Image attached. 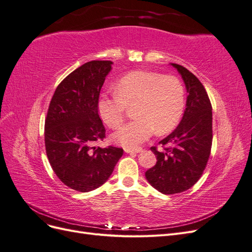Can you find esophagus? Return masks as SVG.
Returning a JSON list of instances; mask_svg holds the SVG:
<instances>
[{
	"instance_id": "34e87169",
	"label": "esophagus",
	"mask_w": 252,
	"mask_h": 252,
	"mask_svg": "<svg viewBox=\"0 0 252 252\" xmlns=\"http://www.w3.org/2000/svg\"><path fill=\"white\" fill-rule=\"evenodd\" d=\"M125 152L127 154H139V152H142V148H124Z\"/></svg>"
}]
</instances>
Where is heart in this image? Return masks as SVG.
I'll return each instance as SVG.
<instances>
[{"label": "heart", "instance_id": "1", "mask_svg": "<svg viewBox=\"0 0 252 252\" xmlns=\"http://www.w3.org/2000/svg\"><path fill=\"white\" fill-rule=\"evenodd\" d=\"M116 94L103 93L97 98V111L104 123L118 127L128 106L135 120L121 126L112 140L126 148H135L157 131H171L178 126L186 104L185 88L173 75L136 70L123 75L114 85Z\"/></svg>", "mask_w": 252, "mask_h": 252}]
</instances>
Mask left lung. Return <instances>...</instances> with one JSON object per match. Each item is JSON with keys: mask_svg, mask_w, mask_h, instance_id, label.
Returning a JSON list of instances; mask_svg holds the SVG:
<instances>
[{"mask_svg": "<svg viewBox=\"0 0 252 252\" xmlns=\"http://www.w3.org/2000/svg\"><path fill=\"white\" fill-rule=\"evenodd\" d=\"M171 65L185 83L186 109L179 126L159 142L169 147L164 151L150 148L157 164L145 172L149 184L164 194L186 191L199 181L212 145V107L203 84L185 67Z\"/></svg>", "mask_w": 252, "mask_h": 252, "instance_id": "obj_1", "label": "left lung"}]
</instances>
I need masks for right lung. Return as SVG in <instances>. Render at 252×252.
<instances>
[{
  "instance_id": "right-lung-1",
  "label": "right lung",
  "mask_w": 252,
  "mask_h": 252,
  "mask_svg": "<svg viewBox=\"0 0 252 252\" xmlns=\"http://www.w3.org/2000/svg\"><path fill=\"white\" fill-rule=\"evenodd\" d=\"M111 61H90L59 84L45 120V147L57 177L66 186L88 192L103 185L123 156V149L94 147L105 127L97 98Z\"/></svg>"
}]
</instances>
